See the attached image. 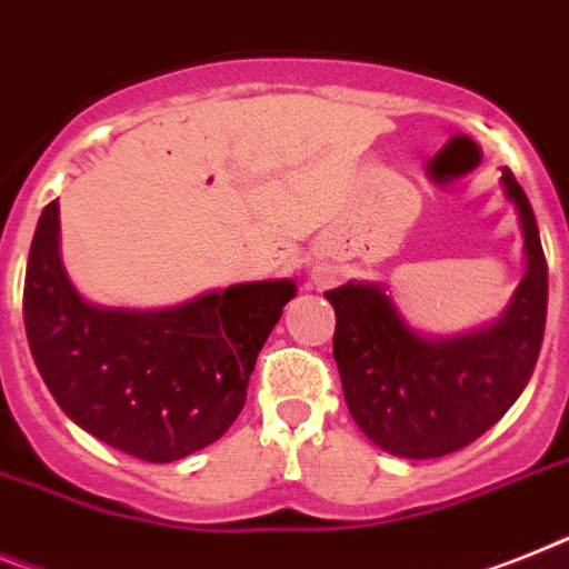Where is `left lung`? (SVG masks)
<instances>
[{
    "instance_id": "8db88e82",
    "label": "left lung",
    "mask_w": 569,
    "mask_h": 569,
    "mask_svg": "<svg viewBox=\"0 0 569 569\" xmlns=\"http://www.w3.org/2000/svg\"><path fill=\"white\" fill-rule=\"evenodd\" d=\"M521 216L527 276L503 319L460 339L417 337L380 288L342 284L325 299L337 310L333 359L345 402L380 449L400 458H443L492 429L536 371L547 322V259L536 212L503 169Z\"/></svg>"
}]
</instances>
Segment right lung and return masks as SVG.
I'll use <instances>...</instances> for the list:
<instances>
[{"instance_id":"obj_1","label":"right lung","mask_w":569,"mask_h":569,"mask_svg":"<svg viewBox=\"0 0 569 569\" xmlns=\"http://www.w3.org/2000/svg\"><path fill=\"white\" fill-rule=\"evenodd\" d=\"M57 232L51 201L22 293L28 345L57 406L97 440L149 463L216 443L244 409L256 357L293 299V281L236 284L154 313L103 310L71 288Z\"/></svg>"}]
</instances>
